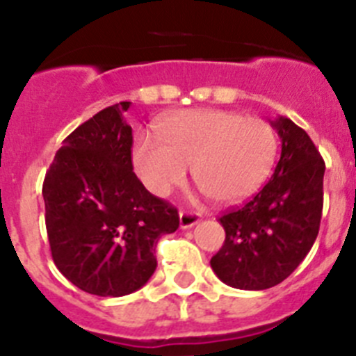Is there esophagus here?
Wrapping results in <instances>:
<instances>
[{
  "mask_svg": "<svg viewBox=\"0 0 356 356\" xmlns=\"http://www.w3.org/2000/svg\"><path fill=\"white\" fill-rule=\"evenodd\" d=\"M197 222H200V216H197V213L185 212V210H181L180 212V228L181 229L193 228V226L197 225Z\"/></svg>",
  "mask_w": 356,
  "mask_h": 356,
  "instance_id": "1",
  "label": "esophagus"
}]
</instances>
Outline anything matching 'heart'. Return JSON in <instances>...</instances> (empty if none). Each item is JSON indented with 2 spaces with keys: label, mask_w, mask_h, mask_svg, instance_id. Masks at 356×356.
<instances>
[{
  "label": "heart",
  "mask_w": 356,
  "mask_h": 356,
  "mask_svg": "<svg viewBox=\"0 0 356 356\" xmlns=\"http://www.w3.org/2000/svg\"><path fill=\"white\" fill-rule=\"evenodd\" d=\"M156 143L139 135L134 163L151 193L168 196L193 178L217 203L246 200L266 184L278 155L275 128L229 110H185L160 122Z\"/></svg>",
  "instance_id": "heart-1"
}]
</instances>
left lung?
Here are the masks:
<instances>
[{
	"mask_svg": "<svg viewBox=\"0 0 356 356\" xmlns=\"http://www.w3.org/2000/svg\"><path fill=\"white\" fill-rule=\"evenodd\" d=\"M271 124L282 140L275 172L246 205L219 217L226 238L210 260L222 284L242 291L282 284L319 234L325 160L291 119L280 115Z\"/></svg>",
	"mask_w": 356,
	"mask_h": 356,
	"instance_id": "1",
	"label": "left lung"
}]
</instances>
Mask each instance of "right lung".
<instances>
[{
    "label": "right lung",
    "mask_w": 356,
    "mask_h": 356,
    "mask_svg": "<svg viewBox=\"0 0 356 356\" xmlns=\"http://www.w3.org/2000/svg\"><path fill=\"white\" fill-rule=\"evenodd\" d=\"M130 102L103 108L64 140L42 185L51 257L81 291L119 298L156 269L159 238L178 229V210L146 191L131 165Z\"/></svg>",
    "instance_id": "add662e5"
}]
</instances>
